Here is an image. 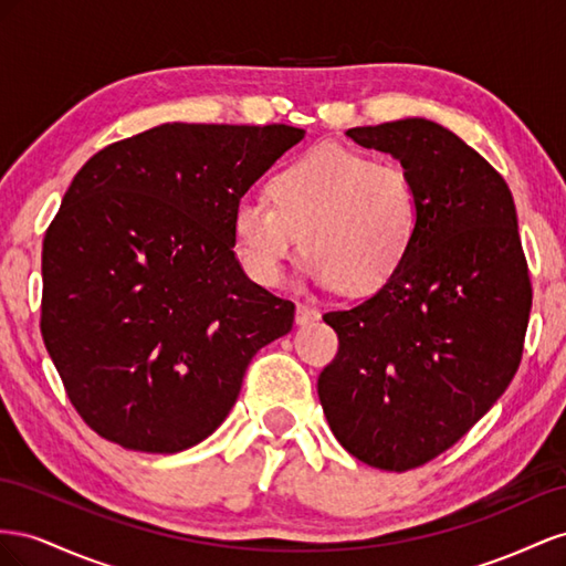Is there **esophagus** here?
<instances>
[{
  "label": "esophagus",
  "instance_id": "34e87169",
  "mask_svg": "<svg viewBox=\"0 0 566 566\" xmlns=\"http://www.w3.org/2000/svg\"><path fill=\"white\" fill-rule=\"evenodd\" d=\"M317 317H319V311L313 308V305H305V303L296 305V325H311V322H315Z\"/></svg>",
  "mask_w": 566,
  "mask_h": 566
}]
</instances>
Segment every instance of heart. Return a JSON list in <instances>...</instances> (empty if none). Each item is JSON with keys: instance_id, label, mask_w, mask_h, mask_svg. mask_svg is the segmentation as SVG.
Returning <instances> with one entry per match:
<instances>
[{"instance_id": "heart-1", "label": "heart", "mask_w": 566, "mask_h": 566, "mask_svg": "<svg viewBox=\"0 0 566 566\" xmlns=\"http://www.w3.org/2000/svg\"><path fill=\"white\" fill-rule=\"evenodd\" d=\"M265 199L234 208L237 255L251 280L282 284L303 251L311 274L350 296L389 284L415 244L419 193L398 160L322 144L274 172Z\"/></svg>"}]
</instances>
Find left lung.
Listing matches in <instances>:
<instances>
[{
    "label": "left lung",
    "mask_w": 566,
    "mask_h": 566,
    "mask_svg": "<svg viewBox=\"0 0 566 566\" xmlns=\"http://www.w3.org/2000/svg\"><path fill=\"white\" fill-rule=\"evenodd\" d=\"M391 154L419 193L415 244L396 277L348 311L322 369V410L353 458L406 472L455 446L505 394L522 363L531 280L507 182L424 118L353 127Z\"/></svg>",
    "instance_id": "8db88e82"
}]
</instances>
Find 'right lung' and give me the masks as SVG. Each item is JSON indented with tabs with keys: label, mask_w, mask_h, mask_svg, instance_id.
Returning a JSON list of instances; mask_svg holds the SVG:
<instances>
[{
	"label": "right lung",
	"mask_w": 566,
	"mask_h": 566,
	"mask_svg": "<svg viewBox=\"0 0 566 566\" xmlns=\"http://www.w3.org/2000/svg\"><path fill=\"white\" fill-rule=\"evenodd\" d=\"M305 130L166 123L77 170L42 244V338L106 441L180 453L230 415L294 303L234 255L241 197Z\"/></svg>",
	"instance_id": "right-lung-1"
}]
</instances>
